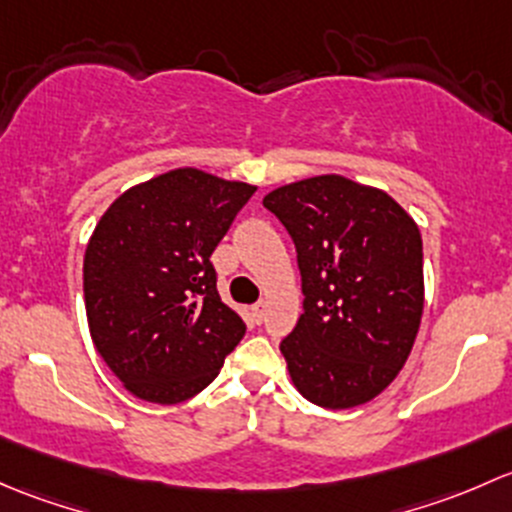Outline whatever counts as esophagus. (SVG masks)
Masks as SVG:
<instances>
[{
  "label": "esophagus",
  "mask_w": 512,
  "mask_h": 512,
  "mask_svg": "<svg viewBox=\"0 0 512 512\" xmlns=\"http://www.w3.org/2000/svg\"><path fill=\"white\" fill-rule=\"evenodd\" d=\"M263 315H266V305L263 303H256L251 305V318H254V323H263Z\"/></svg>",
  "instance_id": "esophagus-1"
}]
</instances>
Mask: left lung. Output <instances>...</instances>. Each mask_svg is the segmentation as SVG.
Returning a JSON list of instances; mask_svg holds the SVG:
<instances>
[{"label":"left lung","instance_id":"8db88e82","mask_svg":"<svg viewBox=\"0 0 512 512\" xmlns=\"http://www.w3.org/2000/svg\"><path fill=\"white\" fill-rule=\"evenodd\" d=\"M263 207L291 234L303 283V315L281 342L293 384L325 409L370 402L419 333V226L387 192L340 175L273 189Z\"/></svg>","mask_w":512,"mask_h":512}]
</instances>
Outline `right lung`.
<instances>
[{"label": "right lung", "mask_w": 512, "mask_h": 512, "mask_svg": "<svg viewBox=\"0 0 512 512\" xmlns=\"http://www.w3.org/2000/svg\"><path fill=\"white\" fill-rule=\"evenodd\" d=\"M254 192L182 167L128 189L100 217L83 258L88 328L138 399L187 402L244 337L209 258Z\"/></svg>", "instance_id": "obj_1"}]
</instances>
